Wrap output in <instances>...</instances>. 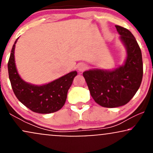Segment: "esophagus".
Segmentation results:
<instances>
[{"instance_id":"34e87169","label":"esophagus","mask_w":153,"mask_h":153,"mask_svg":"<svg viewBox=\"0 0 153 153\" xmlns=\"http://www.w3.org/2000/svg\"><path fill=\"white\" fill-rule=\"evenodd\" d=\"M87 68L86 65L84 64V63H80V64L78 65V70L80 71H84Z\"/></svg>"}]
</instances>
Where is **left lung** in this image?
<instances>
[{
	"label": "left lung",
	"instance_id": "8db88e82",
	"mask_svg": "<svg viewBox=\"0 0 153 153\" xmlns=\"http://www.w3.org/2000/svg\"><path fill=\"white\" fill-rule=\"evenodd\" d=\"M115 26L127 50L124 65L111 71L92 70L82 73L93 99L106 108L127 104L138 91L143 75L142 52L136 39L126 28Z\"/></svg>",
	"mask_w": 153,
	"mask_h": 153
}]
</instances>
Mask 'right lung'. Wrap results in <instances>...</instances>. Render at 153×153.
<instances>
[{"instance_id":"add662e5","label":"right lung","mask_w":153,"mask_h":153,"mask_svg":"<svg viewBox=\"0 0 153 153\" xmlns=\"http://www.w3.org/2000/svg\"><path fill=\"white\" fill-rule=\"evenodd\" d=\"M16 41L12 47L8 62V75L15 96L24 106L36 113L50 114L57 111L65 103L67 94L77 72H71L40 86L24 82L18 74L15 65L14 49Z\"/></svg>"}]
</instances>
